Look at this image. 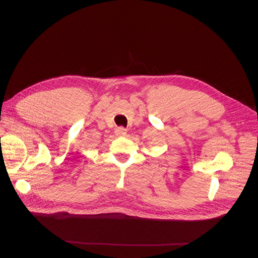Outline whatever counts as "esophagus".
I'll use <instances>...</instances> for the list:
<instances>
[{"label": "esophagus", "instance_id": "1", "mask_svg": "<svg viewBox=\"0 0 258 258\" xmlns=\"http://www.w3.org/2000/svg\"><path fill=\"white\" fill-rule=\"evenodd\" d=\"M115 133H116V135H118V136H125L126 130L124 127H118V128H116Z\"/></svg>", "mask_w": 258, "mask_h": 258}]
</instances>
